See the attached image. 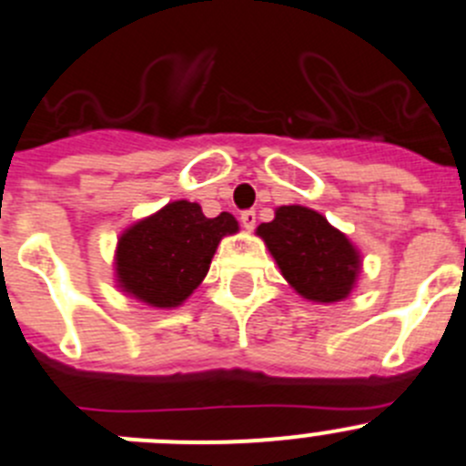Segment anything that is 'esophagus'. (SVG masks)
Wrapping results in <instances>:
<instances>
[{
	"label": "esophagus",
	"instance_id": "34e87169",
	"mask_svg": "<svg viewBox=\"0 0 466 466\" xmlns=\"http://www.w3.org/2000/svg\"><path fill=\"white\" fill-rule=\"evenodd\" d=\"M255 223H257V214H255V209H246V211H241V225H243V228L248 229V232H250V229H255Z\"/></svg>",
	"mask_w": 466,
	"mask_h": 466
}]
</instances>
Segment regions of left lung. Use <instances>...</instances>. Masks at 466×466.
Wrapping results in <instances>:
<instances>
[{
	"mask_svg": "<svg viewBox=\"0 0 466 466\" xmlns=\"http://www.w3.org/2000/svg\"><path fill=\"white\" fill-rule=\"evenodd\" d=\"M257 234L287 282L307 300L337 302L353 289L360 273L358 250L316 211L300 205L279 207Z\"/></svg>",
	"mask_w": 466,
	"mask_h": 466,
	"instance_id": "1",
	"label": "left lung"
}]
</instances>
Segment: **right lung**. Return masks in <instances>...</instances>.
Instances as JSON below:
<instances>
[{
  "label": "right lung",
  "instance_id": "obj_1",
  "mask_svg": "<svg viewBox=\"0 0 466 466\" xmlns=\"http://www.w3.org/2000/svg\"><path fill=\"white\" fill-rule=\"evenodd\" d=\"M238 223L223 211L207 218L200 205L177 200L120 237L116 270L123 291L152 307H177L205 279L220 238Z\"/></svg>",
  "mask_w": 466,
  "mask_h": 466
}]
</instances>
